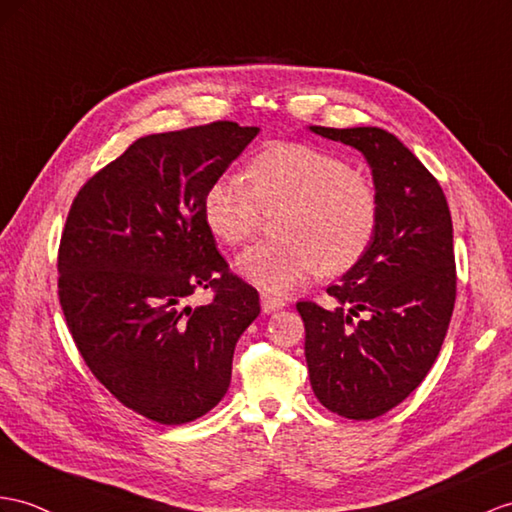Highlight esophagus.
Segmentation results:
<instances>
[{
  "label": "esophagus",
  "mask_w": 512,
  "mask_h": 512,
  "mask_svg": "<svg viewBox=\"0 0 512 512\" xmlns=\"http://www.w3.org/2000/svg\"><path fill=\"white\" fill-rule=\"evenodd\" d=\"M260 304H263L265 313H276V310L284 308L286 302L278 295H271V293H260Z\"/></svg>",
  "instance_id": "esophagus-1"
}]
</instances>
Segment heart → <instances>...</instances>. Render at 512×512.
I'll use <instances>...</instances> for the list:
<instances>
[{
	"label": "heart",
	"mask_w": 512,
	"mask_h": 512,
	"mask_svg": "<svg viewBox=\"0 0 512 512\" xmlns=\"http://www.w3.org/2000/svg\"><path fill=\"white\" fill-rule=\"evenodd\" d=\"M282 208L276 241L256 243L236 258L241 276L282 293L315 276L350 271L367 254L380 223V195L363 169L326 149L276 143L245 167V182L223 176L204 193L210 234L241 245L258 232L263 213Z\"/></svg>",
	"instance_id": "obj_1"
}]
</instances>
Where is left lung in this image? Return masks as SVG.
Wrapping results in <instances>:
<instances>
[{
	"label": "left lung",
	"instance_id": "1",
	"mask_svg": "<svg viewBox=\"0 0 512 512\" xmlns=\"http://www.w3.org/2000/svg\"><path fill=\"white\" fill-rule=\"evenodd\" d=\"M310 130L363 152L380 195L376 239L328 286L339 306L297 302L317 400L336 415L367 421L404 402L441 352L456 302L452 217L441 184L393 134Z\"/></svg>",
	"mask_w": 512,
	"mask_h": 512
}]
</instances>
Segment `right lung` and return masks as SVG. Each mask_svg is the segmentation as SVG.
<instances>
[{"label": "right lung", "instance_id": "1", "mask_svg": "<svg viewBox=\"0 0 512 512\" xmlns=\"http://www.w3.org/2000/svg\"><path fill=\"white\" fill-rule=\"evenodd\" d=\"M258 128L234 121L143 136L84 182L58 247V299L93 376L162 426L226 395L234 345L260 313L202 215L204 193ZM208 288L214 299L191 309Z\"/></svg>", "mask_w": 512, "mask_h": 512}]
</instances>
